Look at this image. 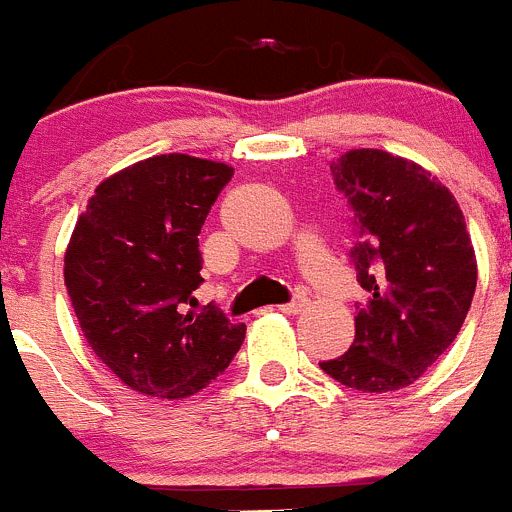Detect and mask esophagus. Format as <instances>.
Instances as JSON below:
<instances>
[{
	"mask_svg": "<svg viewBox=\"0 0 512 512\" xmlns=\"http://www.w3.org/2000/svg\"><path fill=\"white\" fill-rule=\"evenodd\" d=\"M306 306H308V296H306V293H298V296L293 298V301H290V303H283V306H278V311H283V313H301Z\"/></svg>",
	"mask_w": 512,
	"mask_h": 512,
	"instance_id": "obj_1",
	"label": "esophagus"
}]
</instances>
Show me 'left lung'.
Returning <instances> with one entry per match:
<instances>
[{
	"mask_svg": "<svg viewBox=\"0 0 512 512\" xmlns=\"http://www.w3.org/2000/svg\"><path fill=\"white\" fill-rule=\"evenodd\" d=\"M352 209L349 250L357 303L349 352L319 362L347 388H408L449 349L477 288V262L459 204L421 165L382 150H349L331 163Z\"/></svg>",
	"mask_w": 512,
	"mask_h": 512,
	"instance_id": "1",
	"label": "left lung"
}]
</instances>
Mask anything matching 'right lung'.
<instances>
[{
  "mask_svg": "<svg viewBox=\"0 0 512 512\" xmlns=\"http://www.w3.org/2000/svg\"><path fill=\"white\" fill-rule=\"evenodd\" d=\"M234 168L155 155L96 188L66 252V288L86 342L132 390L186 398L222 375L245 339L204 283L199 234Z\"/></svg>",
  "mask_w": 512,
  "mask_h": 512,
  "instance_id": "add662e5",
  "label": "right lung"
}]
</instances>
